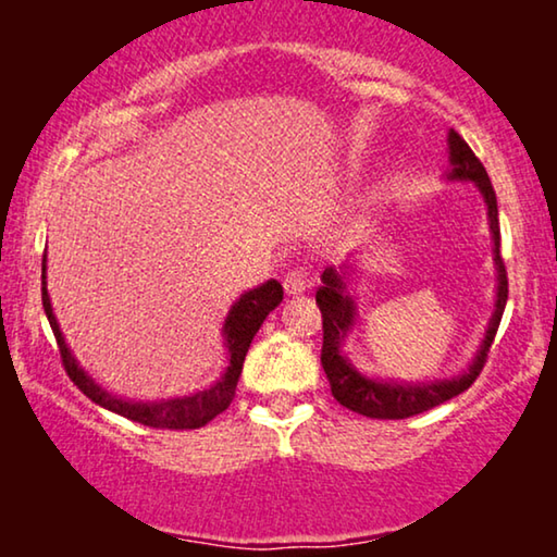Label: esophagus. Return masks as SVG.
Here are the masks:
<instances>
[{
    "label": "esophagus",
    "mask_w": 557,
    "mask_h": 557,
    "mask_svg": "<svg viewBox=\"0 0 557 557\" xmlns=\"http://www.w3.org/2000/svg\"><path fill=\"white\" fill-rule=\"evenodd\" d=\"M309 286H311V281L307 278V271H304V269H294V271L286 273L284 288H286L288 296H299V294L307 292Z\"/></svg>",
    "instance_id": "34e87169"
}]
</instances>
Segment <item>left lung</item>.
<instances>
[{
	"label": "left lung",
	"mask_w": 557,
	"mask_h": 557,
	"mask_svg": "<svg viewBox=\"0 0 557 557\" xmlns=\"http://www.w3.org/2000/svg\"><path fill=\"white\" fill-rule=\"evenodd\" d=\"M448 182H471L476 185L479 195L484 197L486 205V220H490V231L494 240V269H497V299H494V311L490 324H486L484 339L479 345L474 360L469 362L467 370L451 377H433V380H391V377H370L360 372L352 364V360L342 352L345 337L352 332L357 307L355 299L349 296L347 271L326 269L322 273V286L317 292V304L322 311V326H324V345H322V368L326 372V380L332 385V395L337 398L339 406H345L355 413L368 418H410L441 406V403L456 398V395L467 391L482 372L486 362V352H490L494 334L499 330L502 314H505L507 304V271L505 261L499 256V212H497V195L486 174L484 164L474 157L469 144L461 139L459 134L448 132ZM349 269V265H345Z\"/></svg>",
	"instance_id": "8db88e82"
}]
</instances>
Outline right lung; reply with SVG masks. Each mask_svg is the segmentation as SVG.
I'll use <instances>...</instances> for the list:
<instances>
[{"label": "right lung", "mask_w": 557, "mask_h": 557, "mask_svg": "<svg viewBox=\"0 0 557 557\" xmlns=\"http://www.w3.org/2000/svg\"><path fill=\"white\" fill-rule=\"evenodd\" d=\"M45 265H48V258L42 256V307L45 314H48V322L52 326V334H55L60 357H63L67 377L78 385V391L101 406L111 413H119L128 418L134 423H144L149 429H202L205 423H210L212 418L223 413V410L231 406L235 398V385H238V377L243 372V362H246V352L253 342L256 332L261 330L263 319L271 314L273 309L278 307L281 299H284V286L278 284L276 278L265 281V284L250 288V292L240 294V299L233 304L231 311H227L225 324H223V339L227 349V368L223 370L220 380H215L205 391H197L193 395H182V398H166V400H126L119 398L109 391H103L101 385L96 383L94 377L88 375L86 370L81 368V362L75 360V355L67 347V342L60 332V324L55 314H52V304L48 294V276H45Z\"/></svg>", "instance_id": "obj_1"}]
</instances>
